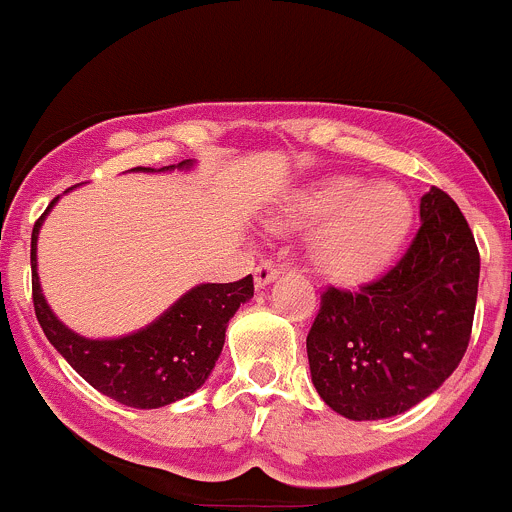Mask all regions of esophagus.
<instances>
[{
    "label": "esophagus",
    "instance_id": "34e87169",
    "mask_svg": "<svg viewBox=\"0 0 512 512\" xmlns=\"http://www.w3.org/2000/svg\"><path fill=\"white\" fill-rule=\"evenodd\" d=\"M275 277H277V267L272 265V262L262 260L260 265L255 267V287H257V290H260V287H265V285H270Z\"/></svg>",
    "mask_w": 512,
    "mask_h": 512
}]
</instances>
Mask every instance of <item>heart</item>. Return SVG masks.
I'll return each mask as SVG.
<instances>
[{"instance_id": "obj_1", "label": "heart", "mask_w": 512, "mask_h": 512, "mask_svg": "<svg viewBox=\"0 0 512 512\" xmlns=\"http://www.w3.org/2000/svg\"><path fill=\"white\" fill-rule=\"evenodd\" d=\"M413 222V205L393 182L352 175L312 182L287 200L272 227L310 232V260L335 282H362L388 265Z\"/></svg>"}]
</instances>
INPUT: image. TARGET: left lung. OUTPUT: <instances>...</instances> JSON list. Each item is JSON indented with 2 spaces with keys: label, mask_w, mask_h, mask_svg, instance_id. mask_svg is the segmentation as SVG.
Listing matches in <instances>:
<instances>
[{
  "label": "left lung",
  "mask_w": 512,
  "mask_h": 512,
  "mask_svg": "<svg viewBox=\"0 0 512 512\" xmlns=\"http://www.w3.org/2000/svg\"><path fill=\"white\" fill-rule=\"evenodd\" d=\"M480 255L460 207L420 200L408 252L357 292L327 287L307 332L317 395L347 420L405 413L453 375L473 330Z\"/></svg>",
  "instance_id": "obj_1"
}]
</instances>
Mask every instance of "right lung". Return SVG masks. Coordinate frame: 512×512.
Segmentation results:
<instances>
[{
  "instance_id": "1",
  "label": "right lung",
  "mask_w": 512,
  "mask_h": 512,
  "mask_svg": "<svg viewBox=\"0 0 512 512\" xmlns=\"http://www.w3.org/2000/svg\"><path fill=\"white\" fill-rule=\"evenodd\" d=\"M195 162L180 165L135 167V172L192 170ZM59 197L49 202L32 230V297L34 312L54 350L107 398L127 408L155 410L187 398L205 385L225 345L227 322L240 305L255 295L252 275L237 282H205L187 290L172 307L142 330L109 340H89L69 330L44 300L37 275V237L44 217Z\"/></svg>"
}]
</instances>
